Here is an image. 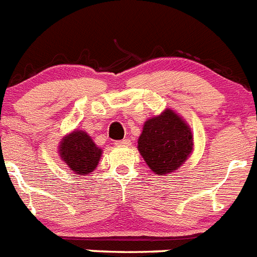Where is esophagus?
I'll use <instances>...</instances> for the list:
<instances>
[{
    "instance_id": "esophagus-1",
    "label": "esophagus",
    "mask_w": 257,
    "mask_h": 257,
    "mask_svg": "<svg viewBox=\"0 0 257 257\" xmlns=\"http://www.w3.org/2000/svg\"><path fill=\"white\" fill-rule=\"evenodd\" d=\"M115 146H118V147H128L131 144V140H128V139H123V140H117V142H115Z\"/></svg>"
}]
</instances>
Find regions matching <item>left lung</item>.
Listing matches in <instances>:
<instances>
[{"mask_svg":"<svg viewBox=\"0 0 257 257\" xmlns=\"http://www.w3.org/2000/svg\"><path fill=\"white\" fill-rule=\"evenodd\" d=\"M194 139L190 126L172 109L146 120L138 150L157 175L170 174L191 155Z\"/></svg>","mask_w":257,"mask_h":257,"instance_id":"left-lung-1","label":"left lung"}]
</instances>
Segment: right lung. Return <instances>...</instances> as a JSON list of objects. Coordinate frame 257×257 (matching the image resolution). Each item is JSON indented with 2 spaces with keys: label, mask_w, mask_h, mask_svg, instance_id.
Segmentation results:
<instances>
[{
  "label": "right lung",
  "mask_w": 257,
  "mask_h": 257,
  "mask_svg": "<svg viewBox=\"0 0 257 257\" xmlns=\"http://www.w3.org/2000/svg\"><path fill=\"white\" fill-rule=\"evenodd\" d=\"M58 153L70 170L78 175H85L98 165L102 150L93 143L85 131L75 130L61 140Z\"/></svg>",
  "instance_id": "1"
}]
</instances>
